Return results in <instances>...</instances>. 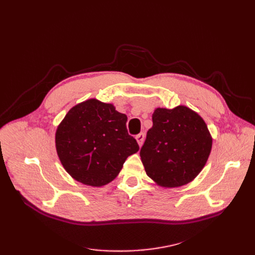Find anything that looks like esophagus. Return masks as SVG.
Instances as JSON below:
<instances>
[{
  "label": "esophagus",
  "mask_w": 255,
  "mask_h": 255,
  "mask_svg": "<svg viewBox=\"0 0 255 255\" xmlns=\"http://www.w3.org/2000/svg\"><path fill=\"white\" fill-rule=\"evenodd\" d=\"M135 138H136V140H137L138 144H139V145H141V144H142V142H143V140H144V133H143V132H140L139 134H137V135L135 136Z\"/></svg>",
  "instance_id": "obj_1"
}]
</instances>
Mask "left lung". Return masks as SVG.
<instances>
[{"label": "left lung", "mask_w": 255, "mask_h": 255, "mask_svg": "<svg viewBox=\"0 0 255 255\" xmlns=\"http://www.w3.org/2000/svg\"><path fill=\"white\" fill-rule=\"evenodd\" d=\"M152 120L153 126L140 149L146 175L163 187L191 182L205 166L212 149L205 121L183 105L157 109Z\"/></svg>", "instance_id": "left-lung-1"}]
</instances>
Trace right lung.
<instances>
[{
    "instance_id": "1",
    "label": "right lung",
    "mask_w": 255,
    "mask_h": 255,
    "mask_svg": "<svg viewBox=\"0 0 255 255\" xmlns=\"http://www.w3.org/2000/svg\"><path fill=\"white\" fill-rule=\"evenodd\" d=\"M127 116L113 104L90 99L68 112L56 132L59 158L69 175L89 186L113 181L139 146L129 135Z\"/></svg>"
}]
</instances>
